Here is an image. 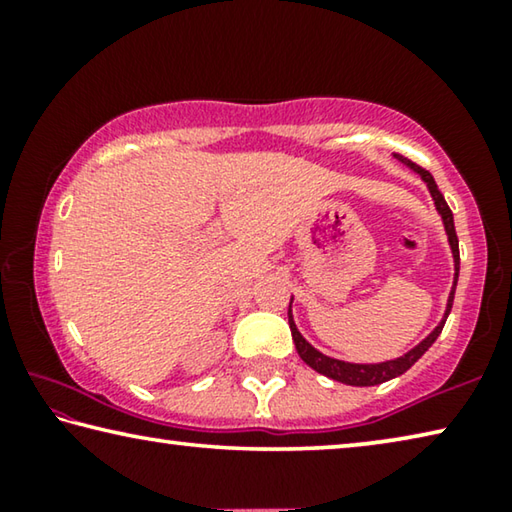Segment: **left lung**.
<instances>
[{"label": "left lung", "mask_w": 512, "mask_h": 512, "mask_svg": "<svg viewBox=\"0 0 512 512\" xmlns=\"http://www.w3.org/2000/svg\"><path fill=\"white\" fill-rule=\"evenodd\" d=\"M395 160H400L404 167H409L413 173H418L422 178V183L427 185L429 194L433 198V205H436V212L440 214V219H443L445 225V235L449 241V248H452V257H454V284H452V291H449L447 296V307H445V314L440 318V323L431 329V332L424 336V339L413 345L409 352H404L402 357L397 359H388V361H379V363H350V361H341V359H332L323 354L320 350H316L314 345H311L305 336L300 334V329L296 327V320H293L291 314V302H289V327H291V336H293V343H296V350L300 354V359L307 363L309 368H314L320 375H325L334 381H341V384H348V386H377V384H384L388 379H395L404 375L406 370H409L415 361H418L424 352H427L433 341L438 339L440 332H443L445 327V320L449 316V311H452L454 305V293H456V282H458V268H461V255H458V237H456V228H454V214L449 210V205L445 201V196L440 194V189L436 185V180L429 171H424L418 164H413L411 160L402 158V155L393 153Z\"/></svg>", "instance_id": "8db88e82"}]
</instances>
